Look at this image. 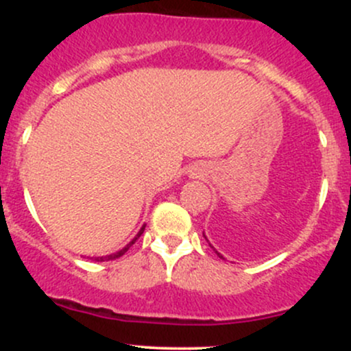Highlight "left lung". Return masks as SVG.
<instances>
[{
	"label": "left lung",
	"mask_w": 351,
	"mask_h": 351,
	"mask_svg": "<svg viewBox=\"0 0 351 351\" xmlns=\"http://www.w3.org/2000/svg\"><path fill=\"white\" fill-rule=\"evenodd\" d=\"M203 236H204V232H203ZM204 239H206V236H204ZM206 241H208V239H206ZM208 243H209V241H208ZM209 245H211V244H209ZM211 247H213V245H211ZM213 249H215V247H213ZM216 254H217V256H219V257H221V259H224V257H223V256H221V254H219V252H217V251H216Z\"/></svg>",
	"instance_id": "obj_1"
}]
</instances>
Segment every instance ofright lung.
<instances>
[{
    "mask_svg": "<svg viewBox=\"0 0 351 351\" xmlns=\"http://www.w3.org/2000/svg\"><path fill=\"white\" fill-rule=\"evenodd\" d=\"M145 226H147V224H143V226L140 228V231L136 232V236L134 237V239L130 241V243H128L127 245H125L123 249H120V251H117V252H114V254H108V256H100V257H94V261H97V263H106V261H114V259H119V257H120V256H123V254L127 252L128 249H130L132 245L135 244V241L138 239V237L143 234V231H145Z\"/></svg>",
    "mask_w": 351,
    "mask_h": 351,
    "instance_id": "1",
    "label": "right lung"
}]
</instances>
